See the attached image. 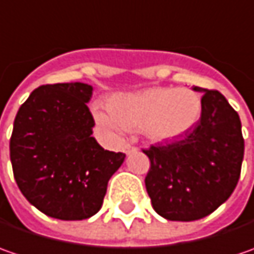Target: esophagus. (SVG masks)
Returning a JSON list of instances; mask_svg holds the SVG:
<instances>
[{"mask_svg":"<svg viewBox=\"0 0 254 254\" xmlns=\"http://www.w3.org/2000/svg\"><path fill=\"white\" fill-rule=\"evenodd\" d=\"M123 151L128 155V154H131V152L137 151V147H134V145H131V144H128V142H127V144H124V147H123Z\"/></svg>","mask_w":254,"mask_h":254,"instance_id":"obj_1","label":"esophagus"}]
</instances>
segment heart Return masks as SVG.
Segmentation results:
<instances>
[{
    "mask_svg": "<svg viewBox=\"0 0 254 254\" xmlns=\"http://www.w3.org/2000/svg\"><path fill=\"white\" fill-rule=\"evenodd\" d=\"M202 100L190 89L148 87L113 96L109 107L96 104L93 116L112 130L142 131L152 141H172L185 135L199 120Z\"/></svg>",
    "mask_w": 254,
    "mask_h": 254,
    "instance_id": "heart-1",
    "label": "heart"
}]
</instances>
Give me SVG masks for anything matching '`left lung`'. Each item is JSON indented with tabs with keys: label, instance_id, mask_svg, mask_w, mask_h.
Returning a JSON list of instances; mask_svg holds the SVG:
<instances>
[{
	"label": "left lung",
	"instance_id": "8db88e82",
	"mask_svg": "<svg viewBox=\"0 0 254 254\" xmlns=\"http://www.w3.org/2000/svg\"><path fill=\"white\" fill-rule=\"evenodd\" d=\"M202 92L196 126L178 140L151 145L145 188L152 208L168 220L190 222L210 215L235 190L245 140L239 114L218 90Z\"/></svg>",
	"mask_w": 254,
	"mask_h": 254
}]
</instances>
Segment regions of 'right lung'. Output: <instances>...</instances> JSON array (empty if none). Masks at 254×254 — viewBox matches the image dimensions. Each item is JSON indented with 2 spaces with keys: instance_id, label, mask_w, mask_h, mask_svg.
I'll list each match as a JSON object with an SVG mask.
<instances>
[{
  "instance_id": "right-lung-1",
  "label": "right lung",
  "mask_w": 254,
  "mask_h": 254,
  "mask_svg": "<svg viewBox=\"0 0 254 254\" xmlns=\"http://www.w3.org/2000/svg\"><path fill=\"white\" fill-rule=\"evenodd\" d=\"M86 83L44 84L19 107L9 140L14 178L42 213L87 219L102 208L109 180L126 158L92 137L94 119Z\"/></svg>"
}]
</instances>
